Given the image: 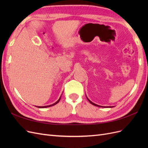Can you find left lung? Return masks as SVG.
Masks as SVG:
<instances>
[{
	"mask_svg": "<svg viewBox=\"0 0 148 148\" xmlns=\"http://www.w3.org/2000/svg\"><path fill=\"white\" fill-rule=\"evenodd\" d=\"M86 97H87V96H86ZM87 99H88V101H89V102H90L91 104H92V105H94V106H97V107H106H106H107H107H109V108H111V107H114V106H99V105H97V104H95V103H94V102H91L90 100H89V99H88V97H87Z\"/></svg>",
	"mask_w": 148,
	"mask_h": 148,
	"instance_id": "left-lung-1",
	"label": "left lung"
}]
</instances>
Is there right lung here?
<instances>
[{
    "label": "right lung",
    "mask_w": 148,
    "mask_h": 148,
    "mask_svg": "<svg viewBox=\"0 0 148 148\" xmlns=\"http://www.w3.org/2000/svg\"><path fill=\"white\" fill-rule=\"evenodd\" d=\"M60 98H61V96H60V97L59 99H58V101H56L55 103H53V104H51V105H49V106H38V108H46V107H51V106H54V105L57 104V103L60 101Z\"/></svg>",
    "instance_id": "add662e5"
}]
</instances>
